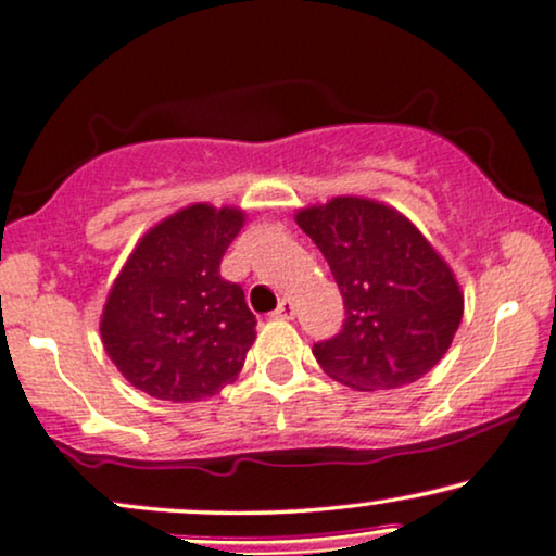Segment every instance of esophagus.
<instances>
[{
  "label": "esophagus",
  "instance_id": "1",
  "mask_svg": "<svg viewBox=\"0 0 556 556\" xmlns=\"http://www.w3.org/2000/svg\"><path fill=\"white\" fill-rule=\"evenodd\" d=\"M292 316H295V303H292L290 298H282V303H279L277 311H274V318L290 320Z\"/></svg>",
  "mask_w": 556,
  "mask_h": 556
}]
</instances>
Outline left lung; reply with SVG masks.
Segmentation results:
<instances>
[{
	"mask_svg": "<svg viewBox=\"0 0 556 556\" xmlns=\"http://www.w3.org/2000/svg\"><path fill=\"white\" fill-rule=\"evenodd\" d=\"M337 279L344 324L313 344L318 365L357 391L399 388L430 372L464 316L456 277L404 214L339 197L298 214Z\"/></svg>",
	"mask_w": 556,
	"mask_h": 556,
	"instance_id": "left-lung-1",
	"label": "left lung"
}]
</instances>
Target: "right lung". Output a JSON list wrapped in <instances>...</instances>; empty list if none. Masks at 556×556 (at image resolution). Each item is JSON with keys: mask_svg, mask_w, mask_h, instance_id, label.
Segmentation results:
<instances>
[{"mask_svg": "<svg viewBox=\"0 0 556 556\" xmlns=\"http://www.w3.org/2000/svg\"><path fill=\"white\" fill-rule=\"evenodd\" d=\"M243 212L193 204L152 227L105 303L100 337L134 388L165 401H202L230 383L256 339L243 287L219 261Z\"/></svg>", "mask_w": 556, "mask_h": 556, "instance_id": "1", "label": "right lung"}]
</instances>
